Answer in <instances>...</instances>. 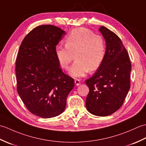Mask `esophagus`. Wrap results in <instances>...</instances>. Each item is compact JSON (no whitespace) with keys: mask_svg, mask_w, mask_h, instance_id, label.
I'll use <instances>...</instances> for the list:
<instances>
[{"mask_svg":"<svg viewBox=\"0 0 146 146\" xmlns=\"http://www.w3.org/2000/svg\"><path fill=\"white\" fill-rule=\"evenodd\" d=\"M75 85H76V86L80 85V80H78V79L75 80Z\"/></svg>","mask_w":146,"mask_h":146,"instance_id":"esophagus-1","label":"esophagus"}]
</instances>
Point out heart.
<instances>
[{"mask_svg": "<svg viewBox=\"0 0 146 146\" xmlns=\"http://www.w3.org/2000/svg\"><path fill=\"white\" fill-rule=\"evenodd\" d=\"M65 45L56 47V56L61 66L67 70L75 55L76 61L69 70L70 75L74 78L97 70L105 58L104 39L83 27L73 29L65 39Z\"/></svg>", "mask_w": 146, "mask_h": 146, "instance_id": "b5f03b06", "label": "heart"}]
</instances>
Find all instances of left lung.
<instances>
[{"instance_id": "8db88e82", "label": "left lung", "mask_w": 146, "mask_h": 146, "mask_svg": "<svg viewBox=\"0 0 146 146\" xmlns=\"http://www.w3.org/2000/svg\"><path fill=\"white\" fill-rule=\"evenodd\" d=\"M99 31L105 41V55L100 67L85 82L89 88L86 107L93 115L105 117L119 109L128 94L131 63L119 37L104 26Z\"/></svg>"}]
</instances>
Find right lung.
<instances>
[{"label":"right lung","mask_w":146,"mask_h":146,"mask_svg":"<svg viewBox=\"0 0 146 146\" xmlns=\"http://www.w3.org/2000/svg\"><path fill=\"white\" fill-rule=\"evenodd\" d=\"M66 34L54 26H39L27 34L19 49L17 93L30 112L44 119L63 112L74 87V80L62 71L55 54Z\"/></svg>","instance_id":"right-lung-1"}]
</instances>
